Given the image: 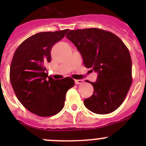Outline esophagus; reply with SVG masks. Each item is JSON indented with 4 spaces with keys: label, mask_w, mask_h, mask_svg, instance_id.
Segmentation results:
<instances>
[{
    "label": "esophagus",
    "mask_w": 146,
    "mask_h": 146,
    "mask_svg": "<svg viewBox=\"0 0 146 146\" xmlns=\"http://www.w3.org/2000/svg\"><path fill=\"white\" fill-rule=\"evenodd\" d=\"M82 82H83V80H74V82H75V84H81Z\"/></svg>",
    "instance_id": "esophagus-1"
}]
</instances>
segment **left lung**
Here are the masks:
<instances>
[{"mask_svg": "<svg viewBox=\"0 0 146 146\" xmlns=\"http://www.w3.org/2000/svg\"><path fill=\"white\" fill-rule=\"evenodd\" d=\"M75 45L87 68L97 73L89 82L94 94L84 105L96 114H108L124 101L131 85V59L126 45L113 33L98 28L70 31L66 36Z\"/></svg>", "mask_w": 146, "mask_h": 146, "instance_id": "left-lung-1", "label": "left lung"}]
</instances>
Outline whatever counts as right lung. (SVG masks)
I'll use <instances>...</instances> for the list:
<instances>
[{
	"instance_id": "1",
	"label": "right lung",
	"mask_w": 146,
	"mask_h": 146,
	"mask_svg": "<svg viewBox=\"0 0 146 146\" xmlns=\"http://www.w3.org/2000/svg\"><path fill=\"white\" fill-rule=\"evenodd\" d=\"M69 30L41 32L25 39L17 47L10 66V81L18 100L30 112L42 117L52 116L63 109L67 91L74 80L48 77L46 64L51 61L53 45Z\"/></svg>"
}]
</instances>
